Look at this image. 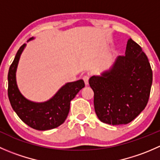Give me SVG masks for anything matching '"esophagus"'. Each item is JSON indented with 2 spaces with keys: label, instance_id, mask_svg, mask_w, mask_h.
<instances>
[{
  "label": "esophagus",
  "instance_id": "esophagus-1",
  "mask_svg": "<svg viewBox=\"0 0 160 160\" xmlns=\"http://www.w3.org/2000/svg\"><path fill=\"white\" fill-rule=\"evenodd\" d=\"M89 76H84V77H83V81H84L85 84L86 85H88V83H89Z\"/></svg>",
  "mask_w": 160,
  "mask_h": 160
}]
</instances>
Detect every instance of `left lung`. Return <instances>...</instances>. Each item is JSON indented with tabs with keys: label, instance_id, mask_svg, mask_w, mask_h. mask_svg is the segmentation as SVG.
Returning <instances> with one entry per match:
<instances>
[{
	"label": "left lung",
	"instance_id": "8db88e82",
	"mask_svg": "<svg viewBox=\"0 0 160 160\" xmlns=\"http://www.w3.org/2000/svg\"><path fill=\"white\" fill-rule=\"evenodd\" d=\"M152 83V71L141 46L128 40L125 56L117 57L109 70L93 76L89 84L100 121L112 125H126L146 108Z\"/></svg>",
	"mask_w": 160,
	"mask_h": 160
}]
</instances>
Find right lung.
Segmentation results:
<instances>
[{
    "label": "right lung",
    "mask_w": 160,
    "mask_h": 160,
    "mask_svg": "<svg viewBox=\"0 0 160 160\" xmlns=\"http://www.w3.org/2000/svg\"><path fill=\"white\" fill-rule=\"evenodd\" d=\"M32 39L33 38H29L28 42ZM25 46L26 44H23L21 46L9 68L8 94L11 105L22 122L34 129L46 131L57 128L67 119L70 111V101L84 88V82L83 80H79L66 83L46 102L36 103L26 99L20 93L16 83L18 64Z\"/></svg>",
    "instance_id": "add662e5"
}]
</instances>
